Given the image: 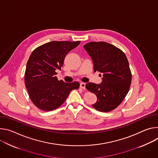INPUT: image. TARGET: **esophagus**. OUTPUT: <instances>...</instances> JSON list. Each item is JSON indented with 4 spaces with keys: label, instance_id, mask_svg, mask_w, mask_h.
<instances>
[{
    "label": "esophagus",
    "instance_id": "esophagus-1",
    "mask_svg": "<svg viewBox=\"0 0 158 158\" xmlns=\"http://www.w3.org/2000/svg\"><path fill=\"white\" fill-rule=\"evenodd\" d=\"M80 86L81 89L85 90V83H81L80 85Z\"/></svg>",
    "mask_w": 158,
    "mask_h": 158
}]
</instances>
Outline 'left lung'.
Masks as SVG:
<instances>
[{
	"label": "left lung",
	"instance_id": "1",
	"mask_svg": "<svg viewBox=\"0 0 158 158\" xmlns=\"http://www.w3.org/2000/svg\"><path fill=\"white\" fill-rule=\"evenodd\" d=\"M84 48L93 60L94 72L103 74L101 84L89 82L85 85L97 97L92 107L100 112L112 111L122 103L129 90L132 73L128 60L121 49L104 41L90 42L84 45Z\"/></svg>",
	"mask_w": 158,
	"mask_h": 158
}]
</instances>
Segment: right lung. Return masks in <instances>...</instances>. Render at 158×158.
I'll return each instance as SVG.
<instances>
[{
    "mask_svg": "<svg viewBox=\"0 0 158 158\" xmlns=\"http://www.w3.org/2000/svg\"><path fill=\"white\" fill-rule=\"evenodd\" d=\"M80 41H51L35 49L26 64L24 81L29 96L40 109L50 111L58 109L69 93L78 89L77 81L65 83L55 76L61 70L66 55L78 46Z\"/></svg>",
    "mask_w": 158,
    "mask_h": 158,
    "instance_id": "right-lung-1",
    "label": "right lung"
}]
</instances>
